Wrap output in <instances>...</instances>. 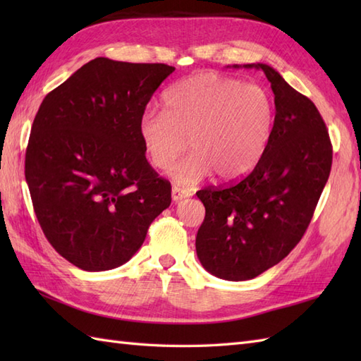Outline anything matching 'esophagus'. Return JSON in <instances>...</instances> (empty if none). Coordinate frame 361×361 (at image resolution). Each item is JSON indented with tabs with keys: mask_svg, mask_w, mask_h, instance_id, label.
Here are the masks:
<instances>
[{
	"mask_svg": "<svg viewBox=\"0 0 361 361\" xmlns=\"http://www.w3.org/2000/svg\"><path fill=\"white\" fill-rule=\"evenodd\" d=\"M188 197H190L189 190L181 189L178 186H173L172 188V200L173 202H181V200H185V198H188Z\"/></svg>",
	"mask_w": 361,
	"mask_h": 361,
	"instance_id": "1",
	"label": "esophagus"
}]
</instances>
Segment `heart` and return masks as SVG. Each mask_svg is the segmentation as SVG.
<instances>
[{
  "mask_svg": "<svg viewBox=\"0 0 361 361\" xmlns=\"http://www.w3.org/2000/svg\"><path fill=\"white\" fill-rule=\"evenodd\" d=\"M164 104L166 111L142 113L140 136L157 169L171 167L188 140L192 152L171 169L178 185L192 186L211 172L220 180L240 178L262 157L274 118L264 88L206 71L176 83Z\"/></svg>",
  "mask_w": 361,
  "mask_h": 361,
  "instance_id": "1",
  "label": "heart"
}]
</instances>
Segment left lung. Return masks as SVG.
<instances>
[{"label":"left lung","mask_w":361,"mask_h":361,"mask_svg":"<svg viewBox=\"0 0 361 361\" xmlns=\"http://www.w3.org/2000/svg\"><path fill=\"white\" fill-rule=\"evenodd\" d=\"M245 68L262 70L271 83L270 137L245 178L197 192L206 209L197 256L204 270L226 281L252 279L288 256L310 224L332 167V142L315 104L271 66Z\"/></svg>","instance_id":"left-lung-1"}]
</instances>
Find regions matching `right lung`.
Returning <instances> with one entry per match:
<instances>
[{"mask_svg": "<svg viewBox=\"0 0 361 361\" xmlns=\"http://www.w3.org/2000/svg\"><path fill=\"white\" fill-rule=\"evenodd\" d=\"M173 71L97 57L35 114L25 159L35 216L54 250L82 270L126 264L172 202L171 183L145 158L140 121Z\"/></svg>", "mask_w": 361, "mask_h": 361, "instance_id": "obj_1", "label": "right lung"}]
</instances>
